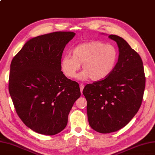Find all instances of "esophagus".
I'll list each match as a JSON object with an SVG mask.
<instances>
[{"mask_svg":"<svg viewBox=\"0 0 155 155\" xmlns=\"http://www.w3.org/2000/svg\"><path fill=\"white\" fill-rule=\"evenodd\" d=\"M80 91H81V93L82 94V92H83V89H84V85L83 84H81L80 85Z\"/></svg>","mask_w":155,"mask_h":155,"instance_id":"1","label":"esophagus"}]
</instances>
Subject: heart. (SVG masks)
Listing matches in <instances>:
<instances>
[{"label":"heart","mask_w":155,"mask_h":155,"mask_svg":"<svg viewBox=\"0 0 155 155\" xmlns=\"http://www.w3.org/2000/svg\"><path fill=\"white\" fill-rule=\"evenodd\" d=\"M119 53L114 45L99 41L79 44L71 50V56H63L60 61L61 70L66 77L73 78L80 69L78 75L81 80L94 81L104 80L114 71L118 61Z\"/></svg>","instance_id":"obj_1"}]
</instances>
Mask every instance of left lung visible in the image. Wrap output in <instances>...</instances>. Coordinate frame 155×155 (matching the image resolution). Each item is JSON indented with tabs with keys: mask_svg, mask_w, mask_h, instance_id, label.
Masks as SVG:
<instances>
[{
	"mask_svg": "<svg viewBox=\"0 0 155 155\" xmlns=\"http://www.w3.org/2000/svg\"><path fill=\"white\" fill-rule=\"evenodd\" d=\"M108 37L119 48L115 69L104 80L87 84L83 90L89 125L101 134L118 131L131 121L141 107L145 87L141 56L122 37Z\"/></svg>",
	"mask_w": 155,
	"mask_h": 155,
	"instance_id": "left-lung-1",
	"label": "left lung"
}]
</instances>
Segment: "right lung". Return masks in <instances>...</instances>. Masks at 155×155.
Listing matches in <instances>:
<instances>
[{
	"mask_svg": "<svg viewBox=\"0 0 155 155\" xmlns=\"http://www.w3.org/2000/svg\"><path fill=\"white\" fill-rule=\"evenodd\" d=\"M75 35L56 31L34 37L11 62L8 89L14 108L25 125L37 133L62 131L81 95L79 84L68 79L60 67L64 49Z\"/></svg>",
	"mask_w": 155,
	"mask_h": 155,
	"instance_id": "1",
	"label": "right lung"
}]
</instances>
